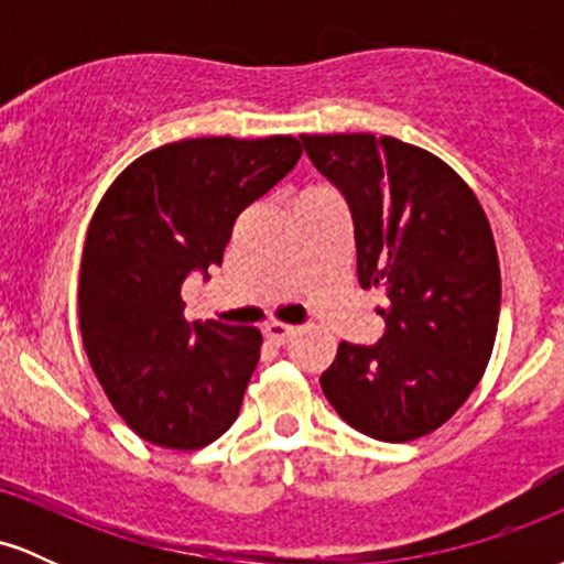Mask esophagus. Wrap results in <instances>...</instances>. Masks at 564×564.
<instances>
[{"instance_id":"34e87169","label":"esophagus","mask_w":564,"mask_h":564,"mask_svg":"<svg viewBox=\"0 0 564 564\" xmlns=\"http://www.w3.org/2000/svg\"><path fill=\"white\" fill-rule=\"evenodd\" d=\"M300 328L296 326H289V323H281V321H273L264 326V336H268L270 341H275V345H286V341L294 336Z\"/></svg>"}]
</instances>
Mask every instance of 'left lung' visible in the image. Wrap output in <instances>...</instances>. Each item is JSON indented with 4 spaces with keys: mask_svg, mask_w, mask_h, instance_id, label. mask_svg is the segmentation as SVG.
I'll return each instance as SVG.
<instances>
[{
    "mask_svg": "<svg viewBox=\"0 0 564 564\" xmlns=\"http://www.w3.org/2000/svg\"><path fill=\"white\" fill-rule=\"evenodd\" d=\"M302 145L347 200L358 283L387 294L381 339L341 341L321 373L323 394L373 440L430 435L494 352L501 270L488 217L445 161L398 138L302 134Z\"/></svg>",
    "mask_w": 564,
    "mask_h": 564,
    "instance_id": "obj_1",
    "label": "left lung"
}]
</instances>
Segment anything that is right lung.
<instances>
[{
  "label": "right lung",
  "instance_id": "1",
  "mask_svg": "<svg viewBox=\"0 0 564 564\" xmlns=\"http://www.w3.org/2000/svg\"><path fill=\"white\" fill-rule=\"evenodd\" d=\"M302 156L289 134L196 138L127 166L84 241L79 326L97 381L148 443L196 451L241 411L260 360L254 326L185 321V278L223 264L232 225Z\"/></svg>",
  "mask_w": 564,
  "mask_h": 564
}]
</instances>
